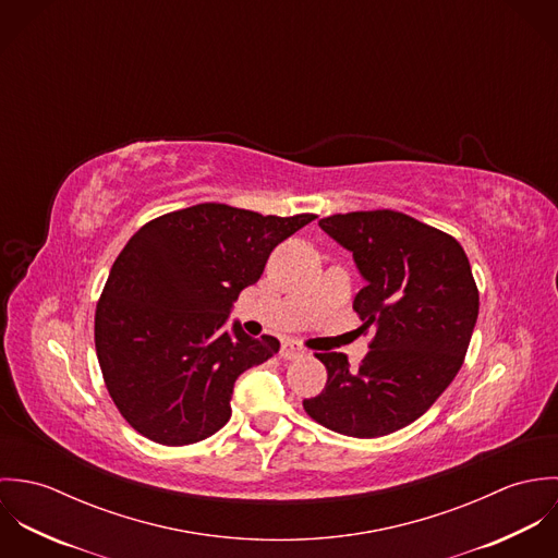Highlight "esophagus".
<instances>
[{
	"label": "esophagus",
	"mask_w": 558,
	"mask_h": 558,
	"mask_svg": "<svg viewBox=\"0 0 558 558\" xmlns=\"http://www.w3.org/2000/svg\"><path fill=\"white\" fill-rule=\"evenodd\" d=\"M303 348L296 343V341H283V345H281V359H286V361H292V359H299V356H303Z\"/></svg>",
	"instance_id": "esophagus-1"
}]
</instances>
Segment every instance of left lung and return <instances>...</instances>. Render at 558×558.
Instances as JSON below:
<instances>
[{"label": "left lung", "instance_id": "obj_1", "mask_svg": "<svg viewBox=\"0 0 558 558\" xmlns=\"http://www.w3.org/2000/svg\"><path fill=\"white\" fill-rule=\"evenodd\" d=\"M319 228L348 248L365 281L354 296L369 352L350 367L341 352L316 354L328 380L303 405L319 425L378 438L416 421L460 372L478 316L462 244L403 213L332 215Z\"/></svg>", "mask_w": 558, "mask_h": 558}]
</instances>
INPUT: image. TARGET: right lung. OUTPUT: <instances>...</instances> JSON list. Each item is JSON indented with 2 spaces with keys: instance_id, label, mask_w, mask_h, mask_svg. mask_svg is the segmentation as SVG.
Here are the masks:
<instances>
[{
  "instance_id": "add662e5",
  "label": "right lung",
  "mask_w": 558,
  "mask_h": 558,
  "mask_svg": "<svg viewBox=\"0 0 558 558\" xmlns=\"http://www.w3.org/2000/svg\"><path fill=\"white\" fill-rule=\"evenodd\" d=\"M316 215L264 217L197 204L146 223L111 266L96 305L94 341L107 391L142 436L182 447L232 416L240 374L279 352L248 337L234 301L272 248Z\"/></svg>"
}]
</instances>
